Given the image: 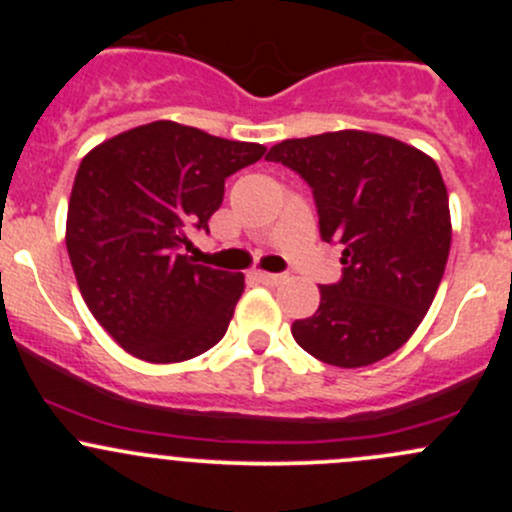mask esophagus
<instances>
[{"instance_id":"34e87169","label":"esophagus","mask_w":512,"mask_h":512,"mask_svg":"<svg viewBox=\"0 0 512 512\" xmlns=\"http://www.w3.org/2000/svg\"><path fill=\"white\" fill-rule=\"evenodd\" d=\"M255 277L262 282V285H270V287L282 285V282L287 280V275H275V272H255Z\"/></svg>"}]
</instances>
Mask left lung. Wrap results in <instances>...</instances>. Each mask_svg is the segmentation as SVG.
<instances>
[{"label":"left lung","mask_w":512,"mask_h":512,"mask_svg":"<svg viewBox=\"0 0 512 512\" xmlns=\"http://www.w3.org/2000/svg\"><path fill=\"white\" fill-rule=\"evenodd\" d=\"M265 160L312 188L324 242L342 245V280L292 324L304 352L356 369L409 342L426 317L451 250L448 190L436 160L366 131L289 138Z\"/></svg>","instance_id":"obj_1"}]
</instances>
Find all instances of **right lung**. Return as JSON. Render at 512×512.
<instances>
[{
    "label": "right lung",
    "instance_id": "right-lung-1",
    "mask_svg": "<svg viewBox=\"0 0 512 512\" xmlns=\"http://www.w3.org/2000/svg\"><path fill=\"white\" fill-rule=\"evenodd\" d=\"M262 156L260 143L153 121L81 160L66 250L86 307L128 354L173 364L225 337L245 277L195 265L183 247L208 232L225 178Z\"/></svg>",
    "mask_w": 512,
    "mask_h": 512
}]
</instances>
